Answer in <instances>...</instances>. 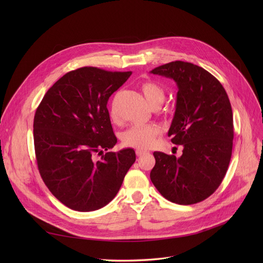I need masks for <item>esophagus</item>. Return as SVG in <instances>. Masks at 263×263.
I'll return each mask as SVG.
<instances>
[{"mask_svg":"<svg viewBox=\"0 0 263 263\" xmlns=\"http://www.w3.org/2000/svg\"><path fill=\"white\" fill-rule=\"evenodd\" d=\"M135 154H136L137 157H142V156H144L145 154H147V151H146V150H142V149H136V150H135Z\"/></svg>","mask_w":263,"mask_h":263,"instance_id":"obj_1","label":"esophagus"}]
</instances>
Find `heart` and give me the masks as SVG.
Here are the masks:
<instances>
[{"instance_id":"heart-1","label":"heart","mask_w":263,"mask_h":263,"mask_svg":"<svg viewBox=\"0 0 263 263\" xmlns=\"http://www.w3.org/2000/svg\"><path fill=\"white\" fill-rule=\"evenodd\" d=\"M141 90L145 97L147 103L150 107H159L165 98L164 89L153 81H146L141 85ZM110 117L113 120H117V112L113 106L110 109ZM160 134V129L153 124L142 126L135 124L124 131L121 135V142L124 146L132 148L147 149L153 146L157 136Z\"/></svg>"}]
</instances>
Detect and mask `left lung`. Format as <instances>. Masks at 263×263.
Here are the masks:
<instances>
[{"instance_id": "1", "label": "left lung", "mask_w": 263, "mask_h": 263, "mask_svg": "<svg viewBox=\"0 0 263 263\" xmlns=\"http://www.w3.org/2000/svg\"><path fill=\"white\" fill-rule=\"evenodd\" d=\"M150 72L176 82V110L168 136L173 144L183 146L180 158L154 153L150 179L172 202H200L222 183L231 159L233 117L227 92L215 77L192 63L176 61Z\"/></svg>"}]
</instances>
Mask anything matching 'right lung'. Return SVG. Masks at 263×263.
<instances>
[{
    "label": "right lung",
    "mask_w": 263,
    "mask_h": 263,
    "mask_svg": "<svg viewBox=\"0 0 263 263\" xmlns=\"http://www.w3.org/2000/svg\"><path fill=\"white\" fill-rule=\"evenodd\" d=\"M82 67L63 76L44 96L34 117V146L41 178L52 194L76 211L106 205L135 162L132 148L105 153L117 139L106 107L131 76ZM102 155L96 160L94 155Z\"/></svg>",
    "instance_id": "right-lung-1"
}]
</instances>
